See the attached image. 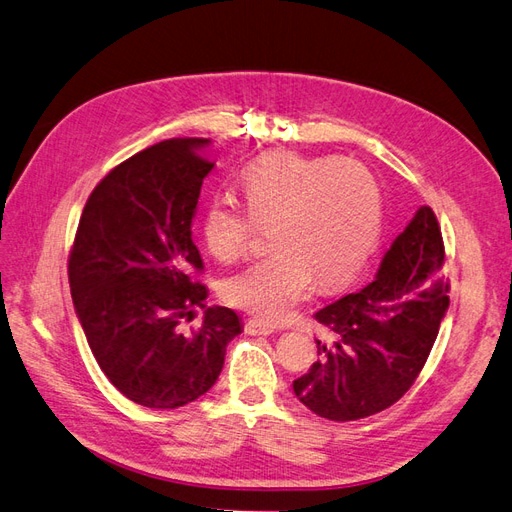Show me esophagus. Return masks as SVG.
<instances>
[{"label":"esophagus","mask_w":512,"mask_h":512,"mask_svg":"<svg viewBox=\"0 0 512 512\" xmlns=\"http://www.w3.org/2000/svg\"><path fill=\"white\" fill-rule=\"evenodd\" d=\"M244 332L249 336H270L274 334V327L266 321H259V319H249L244 323Z\"/></svg>","instance_id":"obj_1"}]
</instances>
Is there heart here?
Here are the masks:
<instances>
[{"label": "heart", "instance_id": "heart-1", "mask_svg": "<svg viewBox=\"0 0 512 512\" xmlns=\"http://www.w3.org/2000/svg\"><path fill=\"white\" fill-rule=\"evenodd\" d=\"M240 185L249 210L214 197L202 238L219 261H234L251 249L259 225H274L276 253L225 278L221 287L229 304L263 321L289 319L317 276L325 287L353 278L381 232V185L355 159L276 151L251 161Z\"/></svg>", "mask_w": 512, "mask_h": 512}]
</instances>
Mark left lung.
Masks as SVG:
<instances>
[{
  "label": "left lung",
  "instance_id": "8db88e82",
  "mask_svg": "<svg viewBox=\"0 0 512 512\" xmlns=\"http://www.w3.org/2000/svg\"><path fill=\"white\" fill-rule=\"evenodd\" d=\"M444 244L436 214L421 206L393 240L366 287L317 312L332 340L293 391L315 415L357 421L376 415L417 381L449 310Z\"/></svg>",
  "mask_w": 512,
  "mask_h": 512
}]
</instances>
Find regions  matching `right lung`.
<instances>
[{
  "instance_id": "1",
  "label": "right lung",
  "mask_w": 512,
  "mask_h": 512,
  "mask_svg": "<svg viewBox=\"0 0 512 512\" xmlns=\"http://www.w3.org/2000/svg\"><path fill=\"white\" fill-rule=\"evenodd\" d=\"M210 140L172 138L119 163L93 189L70 251V287L82 332L108 381L146 408H178L204 395L223 370L242 323L210 306L202 327L180 321L204 308L208 289L191 223L214 163Z\"/></svg>"
}]
</instances>
